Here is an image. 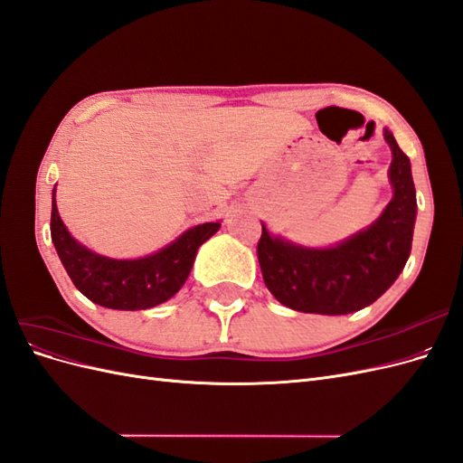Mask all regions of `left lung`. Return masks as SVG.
Returning a JSON list of instances; mask_svg holds the SVG:
<instances>
[{"instance_id":"1","label":"left lung","mask_w":463,"mask_h":463,"mask_svg":"<svg viewBox=\"0 0 463 463\" xmlns=\"http://www.w3.org/2000/svg\"><path fill=\"white\" fill-rule=\"evenodd\" d=\"M390 181L394 197L365 232L330 249H305L270 237L262 226L257 243L266 288L289 309L317 315H347L376 301L396 282L408 262L417 214L411 164L396 138Z\"/></svg>"}]
</instances>
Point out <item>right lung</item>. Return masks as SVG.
<instances>
[{
    "label": "right lung",
    "mask_w": 463,
    "mask_h": 463,
    "mask_svg": "<svg viewBox=\"0 0 463 463\" xmlns=\"http://www.w3.org/2000/svg\"><path fill=\"white\" fill-rule=\"evenodd\" d=\"M220 222H206L185 232L160 253L137 260L96 255L77 243L63 226L52 199V241L75 288L92 303L118 311L150 309L174 298L185 284L197 249L213 237Z\"/></svg>",
    "instance_id": "add662e5"
}]
</instances>
